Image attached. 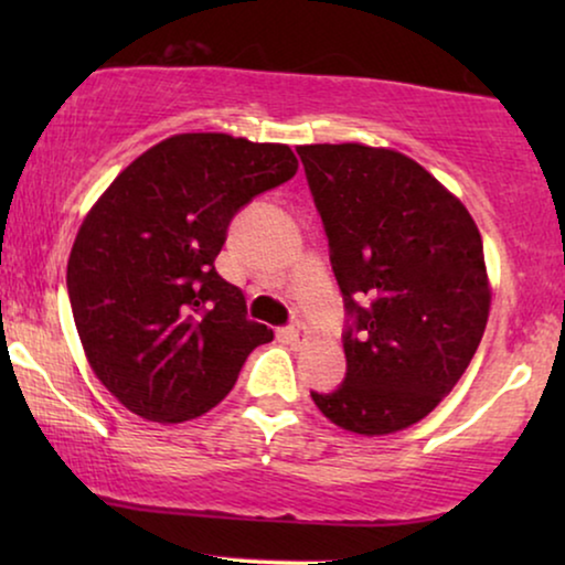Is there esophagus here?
Segmentation results:
<instances>
[{
    "instance_id": "esophagus-1",
    "label": "esophagus",
    "mask_w": 565,
    "mask_h": 565,
    "mask_svg": "<svg viewBox=\"0 0 565 565\" xmlns=\"http://www.w3.org/2000/svg\"><path fill=\"white\" fill-rule=\"evenodd\" d=\"M285 337H288L292 344H298V342H306V339H308V327H306L303 321H296V323H290V327L285 329Z\"/></svg>"
}]
</instances>
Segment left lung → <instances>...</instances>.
Segmentation results:
<instances>
[{
  "label": "left lung",
  "mask_w": 565,
  "mask_h": 565,
  "mask_svg": "<svg viewBox=\"0 0 565 565\" xmlns=\"http://www.w3.org/2000/svg\"><path fill=\"white\" fill-rule=\"evenodd\" d=\"M344 298L347 373L311 391L337 427L391 435L460 381L489 321L483 242L427 169L360 143L298 146Z\"/></svg>",
  "instance_id": "left-lung-1"
}]
</instances>
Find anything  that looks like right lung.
<instances>
[{
    "label": "right lung",
    "mask_w": 565,
    "mask_h": 565,
    "mask_svg": "<svg viewBox=\"0 0 565 565\" xmlns=\"http://www.w3.org/2000/svg\"><path fill=\"white\" fill-rule=\"evenodd\" d=\"M296 172L282 143L182 134L141 153L92 207L66 290L92 370L128 412L195 419L228 396L254 347L273 342L215 257L234 215Z\"/></svg>",
    "instance_id": "add662e5"
}]
</instances>
